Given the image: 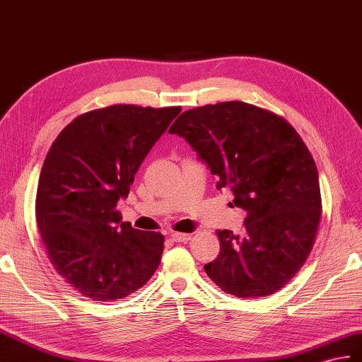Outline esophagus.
<instances>
[{
  "instance_id": "obj_1",
  "label": "esophagus",
  "mask_w": 362,
  "mask_h": 362,
  "mask_svg": "<svg viewBox=\"0 0 362 362\" xmlns=\"http://www.w3.org/2000/svg\"><path fill=\"white\" fill-rule=\"evenodd\" d=\"M171 238L175 242H188V240H191V234H188V233H173Z\"/></svg>"
}]
</instances>
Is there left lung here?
<instances>
[{"label":"left lung","mask_w":362,"mask_h":362,"mask_svg":"<svg viewBox=\"0 0 362 362\" xmlns=\"http://www.w3.org/2000/svg\"><path fill=\"white\" fill-rule=\"evenodd\" d=\"M170 134L187 140L234 205L245 233L219 230L221 253L204 268L238 298H264L287 285L312 251L322 202L316 163L296 129L267 109L222 102L185 111Z\"/></svg>","instance_id":"left-lung-1"}]
</instances>
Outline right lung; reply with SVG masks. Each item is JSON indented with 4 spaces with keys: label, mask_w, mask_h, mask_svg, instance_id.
I'll list each match as a JSON object with an SVG mask.
<instances>
[{
    "label": "right lung",
    "mask_w": 362,
    "mask_h": 362,
    "mask_svg": "<svg viewBox=\"0 0 362 362\" xmlns=\"http://www.w3.org/2000/svg\"><path fill=\"white\" fill-rule=\"evenodd\" d=\"M180 106L112 105L78 115L58 134L41 168L35 217L63 279L94 300L137 291L157 270L165 236L122 222L141 162Z\"/></svg>",
    "instance_id": "right-lung-1"
}]
</instances>
